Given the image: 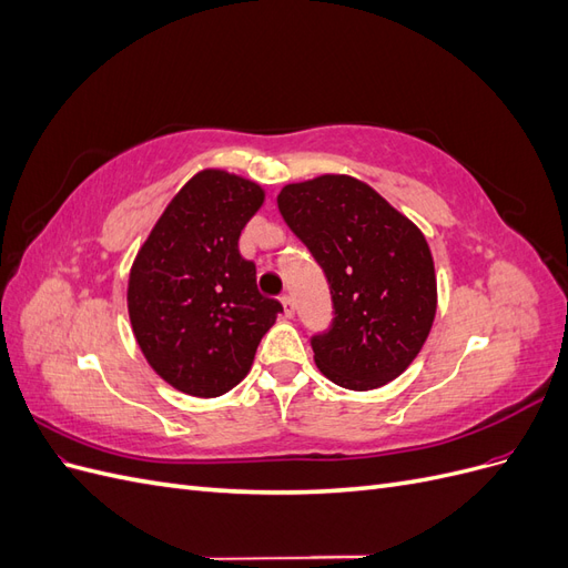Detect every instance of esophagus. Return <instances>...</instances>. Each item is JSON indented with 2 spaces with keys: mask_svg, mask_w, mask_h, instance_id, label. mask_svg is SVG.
Wrapping results in <instances>:
<instances>
[{
  "mask_svg": "<svg viewBox=\"0 0 568 568\" xmlns=\"http://www.w3.org/2000/svg\"><path fill=\"white\" fill-rule=\"evenodd\" d=\"M282 305H284V315L291 320L296 313V305H294V298L291 296H282Z\"/></svg>",
  "mask_w": 568,
  "mask_h": 568,
  "instance_id": "1",
  "label": "esophagus"
}]
</instances>
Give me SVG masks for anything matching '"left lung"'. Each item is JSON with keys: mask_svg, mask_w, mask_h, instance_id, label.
<instances>
[{"mask_svg": "<svg viewBox=\"0 0 568 568\" xmlns=\"http://www.w3.org/2000/svg\"><path fill=\"white\" fill-rule=\"evenodd\" d=\"M277 205L329 282L334 322L311 341L320 372L351 390L398 379L436 317V270L422 230L351 175L286 184Z\"/></svg>", "mask_w": 568, "mask_h": 568, "instance_id": "1", "label": "left lung"}]
</instances>
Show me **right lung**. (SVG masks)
<instances>
[{
  "instance_id": "right-lung-1",
  "label": "right lung",
  "mask_w": 568,
  "mask_h": 568,
  "mask_svg": "<svg viewBox=\"0 0 568 568\" xmlns=\"http://www.w3.org/2000/svg\"><path fill=\"white\" fill-rule=\"evenodd\" d=\"M265 201L261 184L201 170L153 225L128 282V313L151 369L173 388L217 398L248 374L282 303L255 286L239 236Z\"/></svg>"
}]
</instances>
